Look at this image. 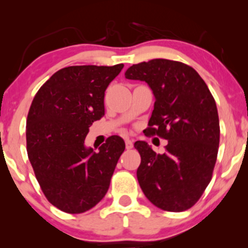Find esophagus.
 Wrapping results in <instances>:
<instances>
[{"instance_id":"34e87169","label":"esophagus","mask_w":248,"mask_h":248,"mask_svg":"<svg viewBox=\"0 0 248 248\" xmlns=\"http://www.w3.org/2000/svg\"><path fill=\"white\" fill-rule=\"evenodd\" d=\"M133 146H134L133 141L129 140V139H126V148H127V149H132Z\"/></svg>"}]
</instances>
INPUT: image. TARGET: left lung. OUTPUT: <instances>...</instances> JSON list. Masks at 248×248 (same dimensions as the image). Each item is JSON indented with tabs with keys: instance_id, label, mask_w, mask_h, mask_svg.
Wrapping results in <instances>:
<instances>
[{
	"instance_id": "8db88e82",
	"label": "left lung",
	"mask_w": 248,
	"mask_h": 248,
	"mask_svg": "<svg viewBox=\"0 0 248 248\" xmlns=\"http://www.w3.org/2000/svg\"><path fill=\"white\" fill-rule=\"evenodd\" d=\"M124 77L152 88L155 104L144 133L168 140L164 154L144 141L134 143L141 155L139 184L155 206L186 211L209 186L217 161L220 129L215 99L196 70L181 62H142Z\"/></svg>"
}]
</instances>
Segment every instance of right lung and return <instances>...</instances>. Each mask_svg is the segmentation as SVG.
<instances>
[{"label":"right lung","mask_w":248,"mask_h":248,"mask_svg":"<svg viewBox=\"0 0 248 248\" xmlns=\"http://www.w3.org/2000/svg\"><path fill=\"white\" fill-rule=\"evenodd\" d=\"M122 67H64L33 98L27 119L28 156L45 197L62 211H87L109 187L124 141L113 135L95 153L85 146V138L105 115V91Z\"/></svg>","instance_id":"1"}]
</instances>
